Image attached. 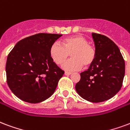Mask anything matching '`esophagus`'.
Here are the masks:
<instances>
[{"label": "esophagus", "mask_w": 130, "mask_h": 130, "mask_svg": "<svg viewBox=\"0 0 130 130\" xmlns=\"http://www.w3.org/2000/svg\"><path fill=\"white\" fill-rule=\"evenodd\" d=\"M72 74L71 72H65V75H66V76H68V75H70Z\"/></svg>", "instance_id": "esophagus-1"}]
</instances>
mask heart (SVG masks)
<instances>
[{"label":"heart","instance_id":"1","mask_svg":"<svg viewBox=\"0 0 130 130\" xmlns=\"http://www.w3.org/2000/svg\"><path fill=\"white\" fill-rule=\"evenodd\" d=\"M72 58L63 65L66 70H79L89 68L94 62L97 53L93 45L82 36H73L63 39L61 45L54 43L50 47L51 59L58 65H62L69 56Z\"/></svg>","mask_w":130,"mask_h":130}]
</instances>
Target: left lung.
<instances>
[{
    "mask_svg": "<svg viewBox=\"0 0 130 130\" xmlns=\"http://www.w3.org/2000/svg\"><path fill=\"white\" fill-rule=\"evenodd\" d=\"M96 58L89 69L80 73L75 88L83 99L100 103L119 92L125 76V60L118 46L105 36L92 33Z\"/></svg>",
    "mask_w": 130,
    "mask_h": 130,
    "instance_id": "left-lung-1",
    "label": "left lung"
}]
</instances>
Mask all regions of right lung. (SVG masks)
Listing matches in <instances>:
<instances>
[{"instance_id":"right-lung-1","label":"right lung","mask_w":130,"mask_h":130,"mask_svg":"<svg viewBox=\"0 0 130 130\" xmlns=\"http://www.w3.org/2000/svg\"><path fill=\"white\" fill-rule=\"evenodd\" d=\"M62 34L39 33L22 39L7 56V83L20 99L38 103L54 94L64 71L53 62L50 47Z\"/></svg>"}]
</instances>
